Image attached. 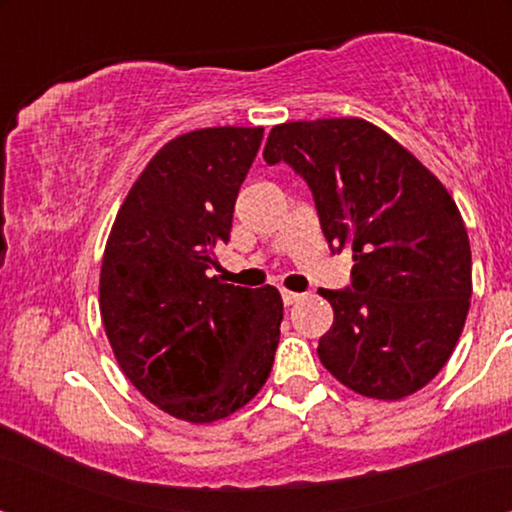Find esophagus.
Segmentation results:
<instances>
[{
    "mask_svg": "<svg viewBox=\"0 0 512 512\" xmlns=\"http://www.w3.org/2000/svg\"><path fill=\"white\" fill-rule=\"evenodd\" d=\"M300 298H303V296H300V293H296V291H289V289H282V300H284V305H293V303H298Z\"/></svg>",
    "mask_w": 512,
    "mask_h": 512,
    "instance_id": "1",
    "label": "esophagus"
}]
</instances>
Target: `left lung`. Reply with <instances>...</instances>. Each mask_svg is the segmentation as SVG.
<instances>
[{
    "instance_id": "obj_1",
    "label": "left lung",
    "mask_w": 512,
    "mask_h": 512,
    "mask_svg": "<svg viewBox=\"0 0 512 512\" xmlns=\"http://www.w3.org/2000/svg\"><path fill=\"white\" fill-rule=\"evenodd\" d=\"M263 158L310 186L333 251L352 249V284L319 289L333 326L324 368L356 394L398 401L440 373L471 298V244L447 188L363 118L275 125Z\"/></svg>"
}]
</instances>
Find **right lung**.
Returning a JSON list of instances; mask_svg holds the SVG:
<instances>
[{
	"label": "right lung",
	"mask_w": 512,
	"mask_h": 512,
	"mask_svg": "<svg viewBox=\"0 0 512 512\" xmlns=\"http://www.w3.org/2000/svg\"><path fill=\"white\" fill-rule=\"evenodd\" d=\"M263 128H202L167 142L118 209L100 312L125 377L167 415L209 424L268 380L284 317L275 286L212 275Z\"/></svg>",
	"instance_id": "obj_1"
}]
</instances>
